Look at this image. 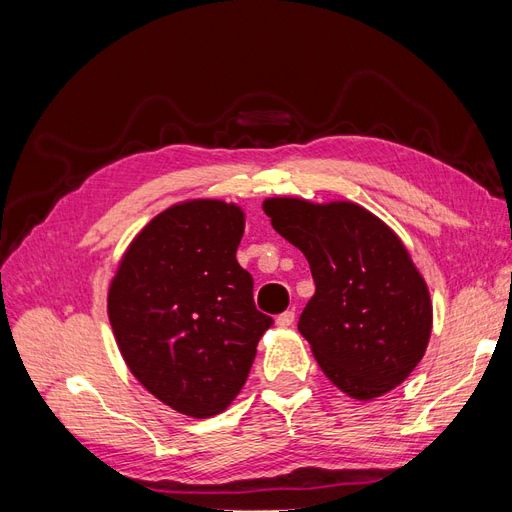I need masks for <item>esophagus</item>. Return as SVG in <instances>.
I'll list each match as a JSON object with an SVG mask.
<instances>
[{
  "instance_id": "1",
  "label": "esophagus",
  "mask_w": 512,
  "mask_h": 512,
  "mask_svg": "<svg viewBox=\"0 0 512 512\" xmlns=\"http://www.w3.org/2000/svg\"><path fill=\"white\" fill-rule=\"evenodd\" d=\"M292 322H294V312H290V309H288V312H284V314H280V316L275 318V324H277V327H282V329L290 327Z\"/></svg>"
}]
</instances>
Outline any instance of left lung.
Segmentation results:
<instances>
[{
  "label": "left lung",
  "instance_id": "left-lung-1",
  "mask_svg": "<svg viewBox=\"0 0 512 512\" xmlns=\"http://www.w3.org/2000/svg\"><path fill=\"white\" fill-rule=\"evenodd\" d=\"M262 211L312 269L316 292L299 331L324 376L359 401L397 389L421 363L433 327L429 288L404 241L350 200L273 196Z\"/></svg>",
  "mask_w": 512,
  "mask_h": 512
}]
</instances>
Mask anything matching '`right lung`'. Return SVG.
<instances>
[{
  "label": "right lung",
  "instance_id": "obj_1",
  "mask_svg": "<svg viewBox=\"0 0 512 512\" xmlns=\"http://www.w3.org/2000/svg\"><path fill=\"white\" fill-rule=\"evenodd\" d=\"M245 211L218 198L164 209L130 241L106 309L132 376L192 418L224 412L250 374L271 318L237 262Z\"/></svg>",
  "mask_w": 512,
  "mask_h": 512
}]
</instances>
